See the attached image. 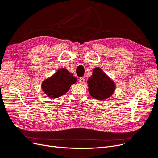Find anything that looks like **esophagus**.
<instances>
[{"label":"esophagus","mask_w":158,"mask_h":158,"mask_svg":"<svg viewBox=\"0 0 158 158\" xmlns=\"http://www.w3.org/2000/svg\"><path fill=\"white\" fill-rule=\"evenodd\" d=\"M79 82L80 84H84L85 82V79L84 78H80L79 79Z\"/></svg>","instance_id":"esophagus-1"}]
</instances>
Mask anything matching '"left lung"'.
Segmentation results:
<instances>
[{
	"mask_svg": "<svg viewBox=\"0 0 158 158\" xmlns=\"http://www.w3.org/2000/svg\"><path fill=\"white\" fill-rule=\"evenodd\" d=\"M87 82L91 96L100 101L111 97L116 88L113 80L99 67L93 69L92 75L89 78Z\"/></svg>",
	"mask_w": 158,
	"mask_h": 158,
	"instance_id": "left-lung-1",
	"label": "left lung"
}]
</instances>
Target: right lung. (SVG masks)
<instances>
[{"mask_svg":"<svg viewBox=\"0 0 158 158\" xmlns=\"http://www.w3.org/2000/svg\"><path fill=\"white\" fill-rule=\"evenodd\" d=\"M77 78L70 73L67 69L61 68L49 78L43 81L41 88L47 97L58 98L69 90L71 85L74 84Z\"/></svg>","mask_w":158,"mask_h":158,"instance_id":"right-lung-1","label":"right lung"}]
</instances>
